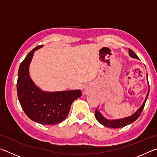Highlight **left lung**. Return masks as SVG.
Listing matches in <instances>:
<instances>
[{
    "mask_svg": "<svg viewBox=\"0 0 157 157\" xmlns=\"http://www.w3.org/2000/svg\"><path fill=\"white\" fill-rule=\"evenodd\" d=\"M129 55L133 58H136V59H139V57L135 54L134 52H133L131 49H129ZM149 91H150V89H149ZM149 91L147 93V95H146V98L144 101V102L143 103V105L139 108V109L138 110L136 113L134 114H133L132 116L128 117V118H123V119H118V120H114V121H109L107 120V119L105 118L104 117L102 116L99 111H98L97 109L95 111V118L97 119V121L99 122L100 124H102V125H104L105 127H110V128H121V127H123L124 126L128 125V124H131L133 122L137 120L139 118V117L140 116L142 111L143 110V108L145 107L146 100H147V98L148 97V94H149Z\"/></svg>",
    "mask_w": 157,
    "mask_h": 157,
    "instance_id": "1",
    "label": "left lung"
}]
</instances>
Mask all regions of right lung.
<instances>
[{"mask_svg": "<svg viewBox=\"0 0 157 157\" xmlns=\"http://www.w3.org/2000/svg\"><path fill=\"white\" fill-rule=\"evenodd\" d=\"M34 48L21 63L18 72V98L25 113L32 121L43 124H55L64 121L71 106L82 95L80 90L48 93L36 86L29 75V65Z\"/></svg>", "mask_w": 157, "mask_h": 157, "instance_id": "right-lung-1", "label": "right lung"}]
</instances>
